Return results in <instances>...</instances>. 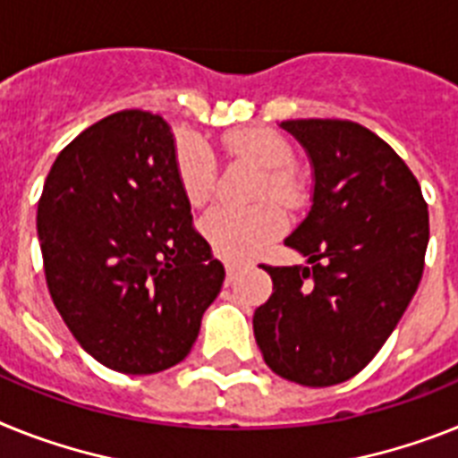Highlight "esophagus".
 <instances>
[{"label": "esophagus", "mask_w": 458, "mask_h": 458, "mask_svg": "<svg viewBox=\"0 0 458 458\" xmlns=\"http://www.w3.org/2000/svg\"><path fill=\"white\" fill-rule=\"evenodd\" d=\"M240 270H242L240 263H233V260H228V263H225V279L233 284L237 279V275H240Z\"/></svg>", "instance_id": "34e87169"}]
</instances>
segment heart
<instances>
[{"mask_svg":"<svg viewBox=\"0 0 458 458\" xmlns=\"http://www.w3.org/2000/svg\"><path fill=\"white\" fill-rule=\"evenodd\" d=\"M225 153L235 160H247L263 170L256 188V199L270 198L284 209L305 205V186L293 172V146L282 134L267 128H247L225 134ZM174 170L183 195L193 207L205 205L216 188V157L202 140L186 134L174 151ZM272 202H260L249 209L218 205L199 221V230L209 247L223 259H247L282 235L284 214Z\"/></svg>","mask_w":458,"mask_h":458,"instance_id":"1","label":"heart"}]
</instances>
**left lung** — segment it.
Segmentation results:
<instances>
[{"label": "left lung", "instance_id": "obj_1", "mask_svg": "<svg viewBox=\"0 0 458 458\" xmlns=\"http://www.w3.org/2000/svg\"><path fill=\"white\" fill-rule=\"evenodd\" d=\"M282 128L314 165V205L286 240L310 265H263L272 295L253 314V335L279 377L333 386L375 359L412 301L428 207L405 160L359 123L298 118Z\"/></svg>", "mask_w": 458, "mask_h": 458}]
</instances>
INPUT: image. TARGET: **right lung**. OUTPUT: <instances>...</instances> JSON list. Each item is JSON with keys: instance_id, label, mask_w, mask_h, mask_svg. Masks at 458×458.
I'll return each instance as SVG.
<instances>
[{"instance_id": "right-lung-1", "label": "right lung", "mask_w": 458, "mask_h": 458, "mask_svg": "<svg viewBox=\"0 0 458 458\" xmlns=\"http://www.w3.org/2000/svg\"><path fill=\"white\" fill-rule=\"evenodd\" d=\"M37 228L53 302L92 359L125 375L186 359L225 272L195 230L163 118L123 109L69 141Z\"/></svg>"}]
</instances>
